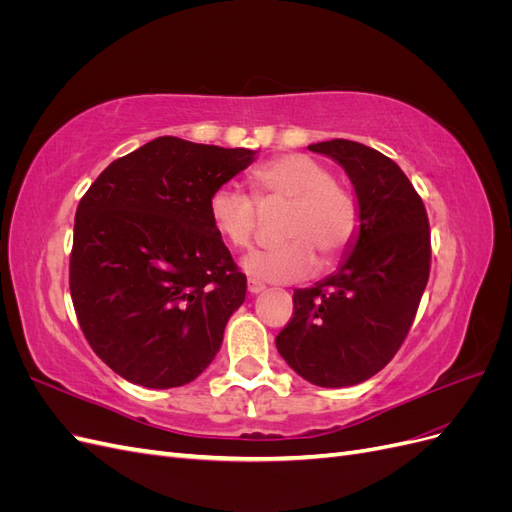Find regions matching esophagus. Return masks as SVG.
Segmentation results:
<instances>
[{"label": "esophagus", "instance_id": "obj_1", "mask_svg": "<svg viewBox=\"0 0 512 512\" xmlns=\"http://www.w3.org/2000/svg\"><path fill=\"white\" fill-rule=\"evenodd\" d=\"M262 290H265V284H260V282H256V280L247 282V292H250V294H258V292H262Z\"/></svg>", "mask_w": 512, "mask_h": 512}]
</instances>
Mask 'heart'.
<instances>
[{
    "label": "heart",
    "instance_id": "b5f03b06",
    "mask_svg": "<svg viewBox=\"0 0 512 512\" xmlns=\"http://www.w3.org/2000/svg\"><path fill=\"white\" fill-rule=\"evenodd\" d=\"M252 185L262 207L288 205L282 222L286 243L256 250L241 262L256 282L286 284L307 277L322 265H333L352 245L359 230V207L352 194L335 183L331 170L305 153H286L258 166ZM215 230L232 245L247 247L258 230V204L237 185H218L209 198Z\"/></svg>",
    "mask_w": 512,
    "mask_h": 512
}]
</instances>
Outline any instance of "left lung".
Wrapping results in <instances>:
<instances>
[{"instance_id":"obj_1","label":"left lung","mask_w":512,"mask_h":512,"mask_svg":"<svg viewBox=\"0 0 512 512\" xmlns=\"http://www.w3.org/2000/svg\"><path fill=\"white\" fill-rule=\"evenodd\" d=\"M307 149L346 170L361 224L333 275L294 290L292 318L275 346L307 382L342 389L378 374L404 344L429 280V220L404 170L384 153L346 138Z\"/></svg>"}]
</instances>
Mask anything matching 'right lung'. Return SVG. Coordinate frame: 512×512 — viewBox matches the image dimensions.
I'll use <instances>...</instances> for the list:
<instances>
[{"mask_svg": "<svg viewBox=\"0 0 512 512\" xmlns=\"http://www.w3.org/2000/svg\"><path fill=\"white\" fill-rule=\"evenodd\" d=\"M254 156L160 136L108 164L81 198L70 294L89 346L121 378L173 389L218 354L247 280L209 198Z\"/></svg>", "mask_w": 512, "mask_h": 512, "instance_id": "add662e5", "label": "right lung"}]
</instances>
